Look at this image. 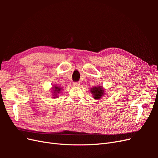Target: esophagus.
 <instances>
[{"label":"esophagus","mask_w":158,"mask_h":158,"mask_svg":"<svg viewBox=\"0 0 158 158\" xmlns=\"http://www.w3.org/2000/svg\"><path fill=\"white\" fill-rule=\"evenodd\" d=\"M74 85H75V86H78V85H80V82H75L74 83Z\"/></svg>","instance_id":"obj_1"}]
</instances>
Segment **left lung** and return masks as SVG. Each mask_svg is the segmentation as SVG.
I'll use <instances>...</instances> for the list:
<instances>
[{
    "mask_svg": "<svg viewBox=\"0 0 158 158\" xmlns=\"http://www.w3.org/2000/svg\"><path fill=\"white\" fill-rule=\"evenodd\" d=\"M91 92H92V94H93L94 99H100L102 95H103L104 93V90L102 88V86H98V87H94L92 88L91 89Z\"/></svg>",
    "mask_w": 158,
    "mask_h": 158,
    "instance_id": "obj_1",
    "label": "left lung"
}]
</instances>
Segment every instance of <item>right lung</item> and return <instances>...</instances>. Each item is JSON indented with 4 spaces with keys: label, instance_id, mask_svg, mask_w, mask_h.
Wrapping results in <instances>:
<instances>
[{
    "label": "right lung",
    "instance_id": "right-lung-1",
    "mask_svg": "<svg viewBox=\"0 0 158 158\" xmlns=\"http://www.w3.org/2000/svg\"><path fill=\"white\" fill-rule=\"evenodd\" d=\"M52 89H53V91H52V93H53V95H55L54 96L57 97L56 96L57 93H59L60 92L61 88H59V86H53V87H52Z\"/></svg>",
    "mask_w": 158,
    "mask_h": 158
}]
</instances>
